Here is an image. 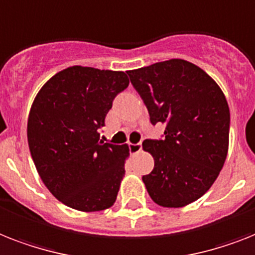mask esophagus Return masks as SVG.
Instances as JSON below:
<instances>
[{
  "label": "esophagus",
  "mask_w": 255,
  "mask_h": 255,
  "mask_svg": "<svg viewBox=\"0 0 255 255\" xmlns=\"http://www.w3.org/2000/svg\"><path fill=\"white\" fill-rule=\"evenodd\" d=\"M128 148H129V152L132 154H136L141 150V142H137V144H128Z\"/></svg>",
  "instance_id": "esophagus-1"
}]
</instances>
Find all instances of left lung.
I'll return each instance as SVG.
<instances>
[{"instance_id":"1","label":"left lung","mask_w":255,"mask_h":255,"mask_svg":"<svg viewBox=\"0 0 255 255\" xmlns=\"http://www.w3.org/2000/svg\"><path fill=\"white\" fill-rule=\"evenodd\" d=\"M127 73L150 123L165 124L162 140L142 142L154 158L152 173L142 177L149 196L167 208L187 206L210 190L227 158L231 114L224 93L182 59Z\"/></svg>"}]
</instances>
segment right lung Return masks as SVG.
Segmentation results:
<instances>
[{
	"mask_svg": "<svg viewBox=\"0 0 255 255\" xmlns=\"http://www.w3.org/2000/svg\"><path fill=\"white\" fill-rule=\"evenodd\" d=\"M128 84L124 72L76 65L35 97L27 122L31 157L45 187L73 210L103 211L117 200L129 148L103 142L99 129Z\"/></svg>",
	"mask_w": 255,
	"mask_h": 255,
	"instance_id": "right-lung-1",
	"label": "right lung"
}]
</instances>
